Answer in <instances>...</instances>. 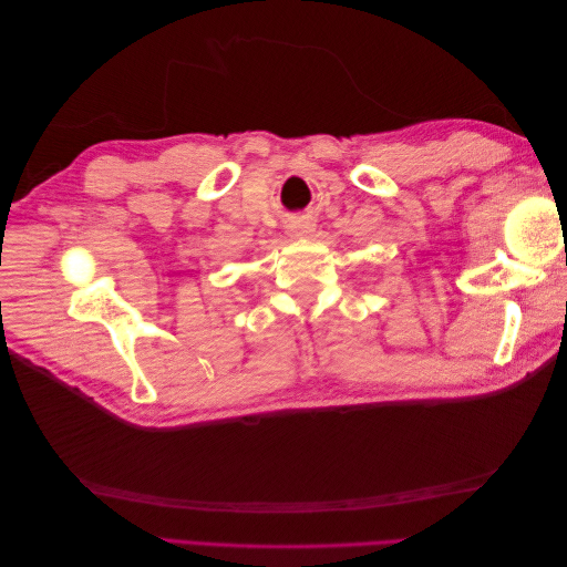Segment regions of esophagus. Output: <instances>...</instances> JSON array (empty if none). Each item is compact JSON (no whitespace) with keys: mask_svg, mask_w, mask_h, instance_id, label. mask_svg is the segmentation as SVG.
I'll use <instances>...</instances> for the list:
<instances>
[{"mask_svg":"<svg viewBox=\"0 0 567 567\" xmlns=\"http://www.w3.org/2000/svg\"><path fill=\"white\" fill-rule=\"evenodd\" d=\"M312 229H315V225H310V221H305V219H298V221H293V225H288L290 236H307V234H312Z\"/></svg>","mask_w":567,"mask_h":567,"instance_id":"esophagus-1","label":"esophagus"}]
</instances>
